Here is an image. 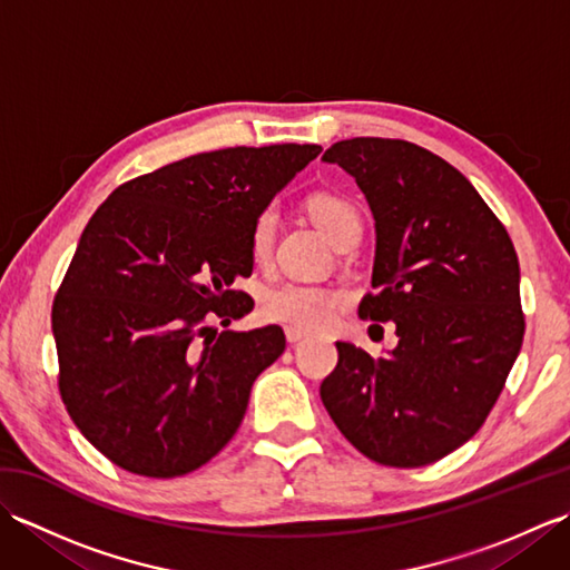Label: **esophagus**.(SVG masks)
<instances>
[{
  "instance_id": "1",
  "label": "esophagus",
  "mask_w": 570,
  "mask_h": 570,
  "mask_svg": "<svg viewBox=\"0 0 570 570\" xmlns=\"http://www.w3.org/2000/svg\"><path fill=\"white\" fill-rule=\"evenodd\" d=\"M306 337H308V333L301 331V328H294V325H288V328H286V341H288V345H296V343H301V341H306Z\"/></svg>"
}]
</instances>
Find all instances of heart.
<instances>
[{
	"mask_svg": "<svg viewBox=\"0 0 570 570\" xmlns=\"http://www.w3.org/2000/svg\"><path fill=\"white\" fill-rule=\"evenodd\" d=\"M306 208L323 233L331 237L333 245H337V242H343L345 237L355 235L362 229L355 205L347 198L337 196V193H331V190L313 193L306 203ZM276 223H278V215L274 205L264 208L257 217H254L252 233H249V249H252V257L257 262H264L272 254ZM337 306H341V294L333 292L328 286L306 284V282H278L262 294L259 311L264 318L276 321V323H288V325H296V328H321V325H325L335 316Z\"/></svg>",
	"mask_w": 570,
	"mask_h": 570,
	"instance_id": "obj_1",
	"label": "heart"
}]
</instances>
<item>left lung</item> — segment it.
<instances>
[{"label":"left lung","instance_id":"8db88e82","mask_svg":"<svg viewBox=\"0 0 570 570\" xmlns=\"http://www.w3.org/2000/svg\"><path fill=\"white\" fill-rule=\"evenodd\" d=\"M323 161L365 193L377 247L360 318L392 321L399 343L384 357L335 343L321 399L374 463H435L485 423L522 350L514 245L470 180L416 144L355 137Z\"/></svg>","mask_w":570,"mask_h":570}]
</instances>
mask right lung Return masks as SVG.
<instances>
[{
  "label": "right lung",
  "mask_w": 570,
  "mask_h": 570,
  "mask_svg": "<svg viewBox=\"0 0 570 570\" xmlns=\"http://www.w3.org/2000/svg\"><path fill=\"white\" fill-rule=\"evenodd\" d=\"M323 149L274 144L196 154L112 190L82 229L51 325L58 390L115 465L176 478L245 419L254 380L284 353L278 325L217 333L252 311V223Z\"/></svg>",
  "instance_id": "add662e5"
}]
</instances>
